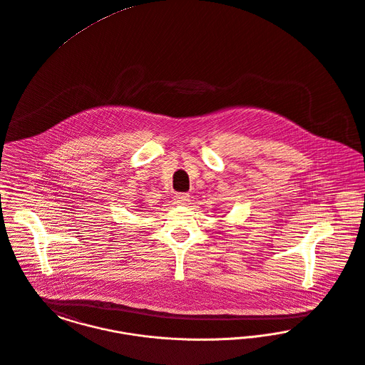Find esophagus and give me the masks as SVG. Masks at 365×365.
<instances>
[{"label": "esophagus", "mask_w": 365, "mask_h": 365, "mask_svg": "<svg viewBox=\"0 0 365 365\" xmlns=\"http://www.w3.org/2000/svg\"><path fill=\"white\" fill-rule=\"evenodd\" d=\"M189 201H190V198H189L187 194L179 193L175 195V202H176L178 205H187Z\"/></svg>", "instance_id": "obj_1"}]
</instances>
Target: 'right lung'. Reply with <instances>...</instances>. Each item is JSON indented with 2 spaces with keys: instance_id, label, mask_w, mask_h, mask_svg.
I'll use <instances>...</instances> for the list:
<instances>
[{
  "instance_id": "right-lung-1",
  "label": "right lung",
  "mask_w": 365,
  "mask_h": 365,
  "mask_svg": "<svg viewBox=\"0 0 365 365\" xmlns=\"http://www.w3.org/2000/svg\"><path fill=\"white\" fill-rule=\"evenodd\" d=\"M139 211H142V210H139Z\"/></svg>"
}]
</instances>
